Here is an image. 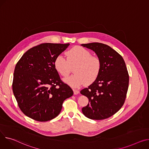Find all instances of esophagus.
Instances as JSON below:
<instances>
[{
	"instance_id": "obj_1",
	"label": "esophagus",
	"mask_w": 149,
	"mask_h": 149,
	"mask_svg": "<svg viewBox=\"0 0 149 149\" xmlns=\"http://www.w3.org/2000/svg\"><path fill=\"white\" fill-rule=\"evenodd\" d=\"M73 91H74V95H77L79 93V91L78 90H76V89H73Z\"/></svg>"
}]
</instances>
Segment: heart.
I'll use <instances>...</instances> for the list:
<instances>
[{
	"mask_svg": "<svg viewBox=\"0 0 149 149\" xmlns=\"http://www.w3.org/2000/svg\"><path fill=\"white\" fill-rule=\"evenodd\" d=\"M67 59L58 55L54 60L56 70L63 77H67L74 67V75L65 78L64 81L74 87H78L85 83L90 85L100 75L102 62L97 56L92 55L90 51L81 47H75L66 52Z\"/></svg>",
	"mask_w": 149,
	"mask_h": 149,
	"instance_id": "1",
	"label": "heart"
}]
</instances>
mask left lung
<instances>
[{
  "mask_svg": "<svg viewBox=\"0 0 149 149\" xmlns=\"http://www.w3.org/2000/svg\"><path fill=\"white\" fill-rule=\"evenodd\" d=\"M81 45L92 49L102 62L96 80L80 91L88 99L82 112L91 119H105L116 114L125 103L129 86L127 68L122 56L110 46L99 42Z\"/></svg>",
  "mask_w": 149,
  "mask_h": 149,
  "instance_id": "left-lung-1",
  "label": "left lung"
}]
</instances>
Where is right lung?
<instances>
[{"instance_id":"add662e5","label":"right lung","mask_w":149,"mask_h":149,"mask_svg":"<svg viewBox=\"0 0 149 149\" xmlns=\"http://www.w3.org/2000/svg\"><path fill=\"white\" fill-rule=\"evenodd\" d=\"M69 44L43 43L27 50L17 63L13 91L19 108L27 117L39 122L57 117L66 99L73 95L54 65L55 58Z\"/></svg>"}]
</instances>
